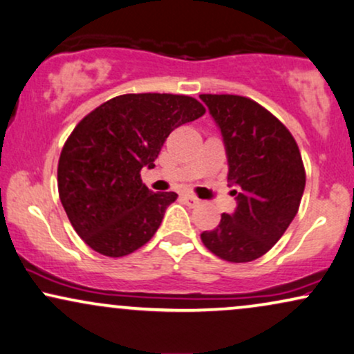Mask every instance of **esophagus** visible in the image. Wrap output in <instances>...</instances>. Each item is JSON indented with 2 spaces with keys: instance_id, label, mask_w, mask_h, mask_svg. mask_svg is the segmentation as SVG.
Returning <instances> with one entry per match:
<instances>
[{
  "instance_id": "34e87169",
  "label": "esophagus",
  "mask_w": 354,
  "mask_h": 354,
  "mask_svg": "<svg viewBox=\"0 0 354 354\" xmlns=\"http://www.w3.org/2000/svg\"><path fill=\"white\" fill-rule=\"evenodd\" d=\"M183 199H185L186 205H189V207H196V205L201 204V201L192 194H183Z\"/></svg>"
}]
</instances>
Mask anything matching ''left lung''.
I'll list each match as a JSON object with an SVG mask.
<instances>
[{
  "label": "left lung",
  "mask_w": 354,
  "mask_h": 354,
  "mask_svg": "<svg viewBox=\"0 0 354 354\" xmlns=\"http://www.w3.org/2000/svg\"><path fill=\"white\" fill-rule=\"evenodd\" d=\"M221 129L236 185V209L201 234L209 252L248 263L274 247L296 217L306 187L299 147L286 125L258 102L236 95H201Z\"/></svg>",
  "instance_id": "left-lung-1"
}]
</instances>
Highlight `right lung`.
<instances>
[{"instance_id":"1","label":"right lung","mask_w":354,"mask_h":354,"mask_svg":"<svg viewBox=\"0 0 354 354\" xmlns=\"http://www.w3.org/2000/svg\"><path fill=\"white\" fill-rule=\"evenodd\" d=\"M205 107L185 95H120L80 120L58 160V196L84 243L104 257L131 254L158 230L176 192H153L140 169L153 168L167 137Z\"/></svg>"}]
</instances>
